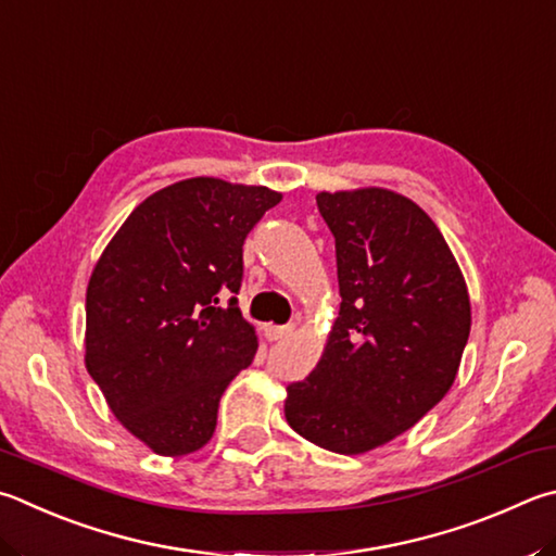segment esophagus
<instances>
[{
	"label": "esophagus",
	"mask_w": 556,
	"mask_h": 556,
	"mask_svg": "<svg viewBox=\"0 0 556 556\" xmlns=\"http://www.w3.org/2000/svg\"><path fill=\"white\" fill-rule=\"evenodd\" d=\"M294 328H296L294 323H287V326H265V336H267V340H281V338L291 336Z\"/></svg>",
	"instance_id": "34e87169"
}]
</instances>
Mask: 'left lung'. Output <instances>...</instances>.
<instances>
[{
    "instance_id": "obj_1",
    "label": "left lung",
    "mask_w": 556,
    "mask_h": 556,
    "mask_svg": "<svg viewBox=\"0 0 556 556\" xmlns=\"http://www.w3.org/2000/svg\"><path fill=\"white\" fill-rule=\"evenodd\" d=\"M336 238L340 313L316 369L287 387L285 416L313 445L362 454L438 406L469 340L464 277L432 218L389 189L320 191Z\"/></svg>"
}]
</instances>
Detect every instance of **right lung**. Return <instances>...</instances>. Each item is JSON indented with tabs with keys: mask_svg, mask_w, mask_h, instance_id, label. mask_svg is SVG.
<instances>
[{
	"mask_svg": "<svg viewBox=\"0 0 556 556\" xmlns=\"http://www.w3.org/2000/svg\"><path fill=\"white\" fill-rule=\"evenodd\" d=\"M279 201L267 187L177 181L138 204L97 262L85 365L121 426L157 454L204 447L226 387L255 357L236 299L243 243Z\"/></svg>",
	"mask_w": 556,
	"mask_h": 556,
	"instance_id": "add662e5",
	"label": "right lung"
}]
</instances>
